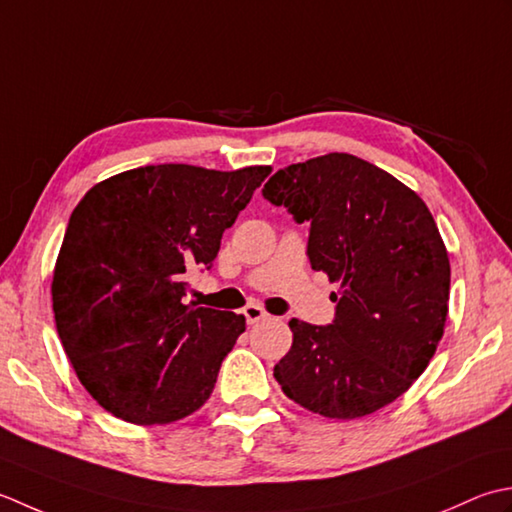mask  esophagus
<instances>
[{
  "mask_svg": "<svg viewBox=\"0 0 512 512\" xmlns=\"http://www.w3.org/2000/svg\"><path fill=\"white\" fill-rule=\"evenodd\" d=\"M243 316L247 320V325H256V322L267 318V311L260 307V305H254V302H249V305L243 309Z\"/></svg>",
  "mask_w": 512,
  "mask_h": 512,
  "instance_id": "obj_1",
  "label": "esophagus"
}]
</instances>
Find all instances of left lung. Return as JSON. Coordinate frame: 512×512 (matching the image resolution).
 <instances>
[{
  "label": "left lung",
  "instance_id": "1",
  "mask_svg": "<svg viewBox=\"0 0 512 512\" xmlns=\"http://www.w3.org/2000/svg\"><path fill=\"white\" fill-rule=\"evenodd\" d=\"M263 196L309 223L311 269L340 283L331 325L291 318L294 342L274 378L289 400L333 420L391 404L433 358L448 314L451 265L429 207L344 152L287 165Z\"/></svg>",
  "mask_w": 512,
  "mask_h": 512
}]
</instances>
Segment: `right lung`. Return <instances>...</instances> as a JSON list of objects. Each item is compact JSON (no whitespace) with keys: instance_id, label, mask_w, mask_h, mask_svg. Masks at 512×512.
<instances>
[{"instance_id":"add662e5","label":"right lung","mask_w":512,"mask_h":512,"mask_svg":"<svg viewBox=\"0 0 512 512\" xmlns=\"http://www.w3.org/2000/svg\"><path fill=\"white\" fill-rule=\"evenodd\" d=\"M269 172L145 165L81 198L52 276V311L72 369L108 413L170 424L210 398L245 316L185 305V278L212 269L223 232Z\"/></svg>"}]
</instances>
